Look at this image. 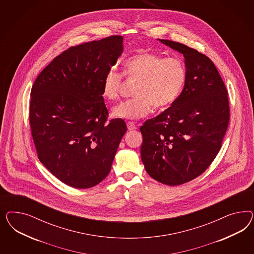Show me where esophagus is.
Masks as SVG:
<instances>
[{
    "mask_svg": "<svg viewBox=\"0 0 254 254\" xmlns=\"http://www.w3.org/2000/svg\"><path fill=\"white\" fill-rule=\"evenodd\" d=\"M127 129H128V130H134V129H137L136 125L134 123H132V122H128V123L127 124Z\"/></svg>",
    "mask_w": 254,
    "mask_h": 254,
    "instance_id": "obj_1",
    "label": "esophagus"
}]
</instances>
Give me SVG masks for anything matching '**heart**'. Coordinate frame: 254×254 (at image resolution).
<instances>
[{
  "label": "heart",
  "instance_id": "b5f03b06",
  "mask_svg": "<svg viewBox=\"0 0 254 254\" xmlns=\"http://www.w3.org/2000/svg\"><path fill=\"white\" fill-rule=\"evenodd\" d=\"M124 73L116 68L107 70L102 81V96L108 100L119 98L124 74L137 79L136 97L120 102L113 116L124 119H138L157 109L172 105L184 91L187 81V68L179 58H164L152 52H141L128 58L124 64Z\"/></svg>",
  "mask_w": 254,
  "mask_h": 254
}]
</instances>
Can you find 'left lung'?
<instances>
[{"mask_svg": "<svg viewBox=\"0 0 254 254\" xmlns=\"http://www.w3.org/2000/svg\"><path fill=\"white\" fill-rule=\"evenodd\" d=\"M159 41L184 55L187 81L169 109L140 127V155L151 177L175 186L198 177L215 159L230 119L229 100L206 55L178 42Z\"/></svg>", "mask_w": 254, "mask_h": 254, "instance_id": "obj_1", "label": "left lung"}]
</instances>
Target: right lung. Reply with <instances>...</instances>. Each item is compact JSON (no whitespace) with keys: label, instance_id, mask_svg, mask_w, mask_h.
Masks as SVG:
<instances>
[{"label":"right lung","instance_id":"obj_1","mask_svg":"<svg viewBox=\"0 0 254 254\" xmlns=\"http://www.w3.org/2000/svg\"><path fill=\"white\" fill-rule=\"evenodd\" d=\"M113 35L71 46L56 57L31 87L30 125L39 160L77 189L107 177L127 132L122 119L107 122L102 81L123 52Z\"/></svg>","mask_w":254,"mask_h":254}]
</instances>
